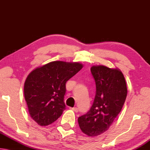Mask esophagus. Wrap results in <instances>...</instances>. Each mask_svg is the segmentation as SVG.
Masks as SVG:
<instances>
[{"instance_id": "34e87169", "label": "esophagus", "mask_w": 150, "mask_h": 150, "mask_svg": "<svg viewBox=\"0 0 150 150\" xmlns=\"http://www.w3.org/2000/svg\"><path fill=\"white\" fill-rule=\"evenodd\" d=\"M70 109H71L72 110H73L74 112H78V110H79V109H78V108H77V107H73V108H70Z\"/></svg>"}]
</instances>
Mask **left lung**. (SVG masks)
<instances>
[{"mask_svg":"<svg viewBox=\"0 0 150 150\" xmlns=\"http://www.w3.org/2000/svg\"><path fill=\"white\" fill-rule=\"evenodd\" d=\"M91 71L96 83L95 100L89 111L78 118L81 131L95 137L107 131L120 112L127 96V85L121 71L93 65Z\"/></svg>","mask_w":150,"mask_h":150,"instance_id":"1","label":"left lung"}]
</instances>
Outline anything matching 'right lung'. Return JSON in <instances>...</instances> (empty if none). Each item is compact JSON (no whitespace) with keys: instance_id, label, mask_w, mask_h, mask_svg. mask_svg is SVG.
I'll list each match as a JSON object with an SVG mask.
<instances>
[{"instance_id":"obj_1","label":"right lung","mask_w":150,"mask_h":150,"mask_svg":"<svg viewBox=\"0 0 150 150\" xmlns=\"http://www.w3.org/2000/svg\"><path fill=\"white\" fill-rule=\"evenodd\" d=\"M79 62L55 61L35 68L28 75L24 98L30 115L40 126L50 125L65 109V83L82 69Z\"/></svg>"}]
</instances>
